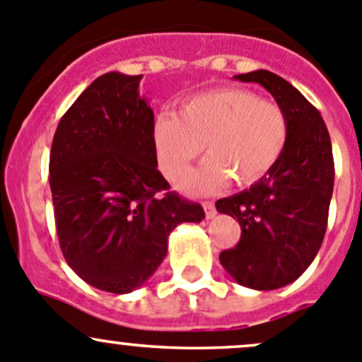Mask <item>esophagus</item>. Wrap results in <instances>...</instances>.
<instances>
[{
	"instance_id": "esophagus-1",
	"label": "esophagus",
	"mask_w": 362,
	"mask_h": 362,
	"mask_svg": "<svg viewBox=\"0 0 362 362\" xmlns=\"http://www.w3.org/2000/svg\"><path fill=\"white\" fill-rule=\"evenodd\" d=\"M202 206H204V211H206V218H207V219L214 218V216H216L214 202H211V200H206V202H204Z\"/></svg>"
}]
</instances>
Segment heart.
Instances as JSON below:
<instances>
[{
    "instance_id": "obj_1",
    "label": "heart",
    "mask_w": 362,
    "mask_h": 362,
    "mask_svg": "<svg viewBox=\"0 0 362 362\" xmlns=\"http://www.w3.org/2000/svg\"><path fill=\"white\" fill-rule=\"evenodd\" d=\"M288 118L274 100L245 88H218L182 100L180 117L162 111L151 141L163 176L176 181L204 150L209 158L181 181L185 192L211 193L230 177L238 186L258 182L281 158Z\"/></svg>"
}]
</instances>
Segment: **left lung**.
Wrapping results in <instances>:
<instances>
[{"label":"left lung","instance_id":"1","mask_svg":"<svg viewBox=\"0 0 362 362\" xmlns=\"http://www.w3.org/2000/svg\"><path fill=\"white\" fill-rule=\"evenodd\" d=\"M274 95L288 118V143L274 169L249 189L216 202L240 225V240L219 262L240 286L270 291L296 281L317 256L334 185L322 117L284 78L267 69L233 76Z\"/></svg>","mask_w":362,"mask_h":362}]
</instances>
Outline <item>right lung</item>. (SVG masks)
I'll list each match as a JSON object with an SVG mask.
<instances>
[{"mask_svg": "<svg viewBox=\"0 0 362 362\" xmlns=\"http://www.w3.org/2000/svg\"><path fill=\"white\" fill-rule=\"evenodd\" d=\"M143 74L92 81L59 122L50 151V189L62 255L100 291L141 288L167 256L181 223H200V204L169 192L156 169L155 117L139 95Z\"/></svg>", "mask_w": 362, "mask_h": 362, "instance_id": "add662e5", "label": "right lung"}]
</instances>
